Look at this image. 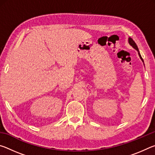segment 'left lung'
<instances>
[{
	"instance_id": "obj_1",
	"label": "left lung",
	"mask_w": 155,
	"mask_h": 155,
	"mask_svg": "<svg viewBox=\"0 0 155 155\" xmlns=\"http://www.w3.org/2000/svg\"><path fill=\"white\" fill-rule=\"evenodd\" d=\"M128 43H129L131 46H132L133 48H134L135 49H136L137 50V51L139 52V49H138V47H137V44H135V42L134 41V40H133L132 38H128ZM139 53V55H140V57L141 58V59L142 60V61L143 62V59H142V57H141V54H140V52H138Z\"/></svg>"
}]
</instances>
